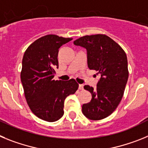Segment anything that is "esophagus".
Returning a JSON list of instances; mask_svg holds the SVG:
<instances>
[{
  "label": "esophagus",
  "instance_id": "34e87169",
  "mask_svg": "<svg viewBox=\"0 0 148 148\" xmlns=\"http://www.w3.org/2000/svg\"><path fill=\"white\" fill-rule=\"evenodd\" d=\"M78 89H79V90H83L84 89L83 84H79V85H78Z\"/></svg>",
  "mask_w": 148,
  "mask_h": 148
}]
</instances>
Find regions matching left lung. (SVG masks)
Segmentation results:
<instances>
[{
    "instance_id": "8db88e82",
    "label": "left lung",
    "mask_w": 148,
    "mask_h": 148,
    "mask_svg": "<svg viewBox=\"0 0 148 148\" xmlns=\"http://www.w3.org/2000/svg\"><path fill=\"white\" fill-rule=\"evenodd\" d=\"M73 44L87 49L89 69L101 75L96 88L84 87L92 99L82 105V113L90 120L103 119L113 113L122 99L129 75L126 53L113 39L101 34L85 35Z\"/></svg>"
}]
</instances>
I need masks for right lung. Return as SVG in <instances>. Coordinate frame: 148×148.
I'll return each mask as SVG.
<instances>
[{
	"mask_svg": "<svg viewBox=\"0 0 148 148\" xmlns=\"http://www.w3.org/2000/svg\"><path fill=\"white\" fill-rule=\"evenodd\" d=\"M71 40L56 35L43 36L29 45L22 60L21 80L27 104L35 116L49 122L62 117L65 99L78 88L73 78L53 79L58 68V49Z\"/></svg>",
	"mask_w": 148,
	"mask_h": 148,
	"instance_id": "right-lung-1",
	"label": "right lung"
}]
</instances>
